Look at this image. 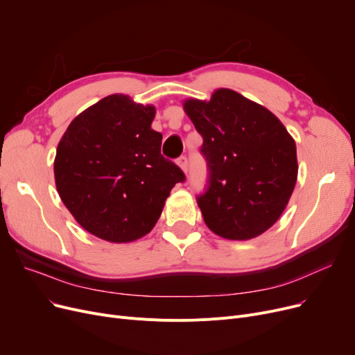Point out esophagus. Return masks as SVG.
<instances>
[{
	"instance_id": "1",
	"label": "esophagus",
	"mask_w": 355,
	"mask_h": 355,
	"mask_svg": "<svg viewBox=\"0 0 355 355\" xmlns=\"http://www.w3.org/2000/svg\"><path fill=\"white\" fill-rule=\"evenodd\" d=\"M177 165L181 168L184 173H187V170H189V159H187V157H180L177 159Z\"/></svg>"
}]
</instances>
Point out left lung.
<instances>
[{
    "instance_id": "1",
    "label": "left lung",
    "mask_w": 355,
    "mask_h": 355,
    "mask_svg": "<svg viewBox=\"0 0 355 355\" xmlns=\"http://www.w3.org/2000/svg\"><path fill=\"white\" fill-rule=\"evenodd\" d=\"M185 114L202 137L207 189L197 197L207 227L229 240H249L284 213L297 177L296 145L270 110L230 89L209 102L189 99Z\"/></svg>"
}]
</instances>
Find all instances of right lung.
Here are the masks:
<instances>
[{
  "label": "right lung",
  "instance_id": "1",
  "mask_svg": "<svg viewBox=\"0 0 355 355\" xmlns=\"http://www.w3.org/2000/svg\"><path fill=\"white\" fill-rule=\"evenodd\" d=\"M155 107L110 95L69 125L54 159L55 187L89 233L128 243L153 230L164 202L185 175L161 155L151 128Z\"/></svg>",
  "mask_w": 355,
  "mask_h": 355
}]
</instances>
